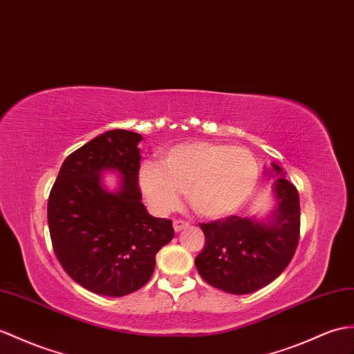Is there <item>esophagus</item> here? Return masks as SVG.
<instances>
[{"label": "esophagus", "instance_id": "obj_1", "mask_svg": "<svg viewBox=\"0 0 354 354\" xmlns=\"http://www.w3.org/2000/svg\"><path fill=\"white\" fill-rule=\"evenodd\" d=\"M188 226H190V223H188V221H185V220H175L174 221V227H175L176 232L183 231V229H185Z\"/></svg>", "mask_w": 354, "mask_h": 354}]
</instances>
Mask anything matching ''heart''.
<instances>
[{
    "instance_id": "1",
    "label": "heart",
    "mask_w": 354,
    "mask_h": 354,
    "mask_svg": "<svg viewBox=\"0 0 354 354\" xmlns=\"http://www.w3.org/2000/svg\"><path fill=\"white\" fill-rule=\"evenodd\" d=\"M258 176V161L249 149L192 142L162 152L158 166L145 162L138 180L155 211L174 209L179 199L178 192H185L187 202L196 214L223 218L248 202Z\"/></svg>"
}]
</instances>
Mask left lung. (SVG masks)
Returning <instances> with one entry per match:
<instances>
[{
  "label": "left lung",
  "mask_w": 354,
  "mask_h": 354,
  "mask_svg": "<svg viewBox=\"0 0 354 354\" xmlns=\"http://www.w3.org/2000/svg\"><path fill=\"white\" fill-rule=\"evenodd\" d=\"M268 175L277 176V208L267 221L231 216L202 223L205 248L194 264L214 288L231 294H250L273 282L288 267L300 238L299 192L273 164Z\"/></svg>",
  "instance_id": "left-lung-1"
}]
</instances>
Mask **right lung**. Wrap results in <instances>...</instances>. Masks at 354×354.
<instances>
[{
    "label": "right lung",
    "mask_w": 354,
    "mask_h": 354,
    "mask_svg": "<svg viewBox=\"0 0 354 354\" xmlns=\"http://www.w3.org/2000/svg\"><path fill=\"white\" fill-rule=\"evenodd\" d=\"M143 137L111 129L72 152L48 199V226L63 270L83 288L122 297L147 283L155 254L175 235L171 220L152 217L138 188ZM118 169L121 188L105 191L100 174Z\"/></svg>",
    "instance_id": "obj_1"
}]
</instances>
